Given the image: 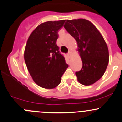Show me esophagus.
Instances as JSON below:
<instances>
[{
  "instance_id": "esophagus-1",
  "label": "esophagus",
  "mask_w": 122,
  "mask_h": 122,
  "mask_svg": "<svg viewBox=\"0 0 122 122\" xmlns=\"http://www.w3.org/2000/svg\"><path fill=\"white\" fill-rule=\"evenodd\" d=\"M72 51L70 50V51H68V55L69 56H71V54H72Z\"/></svg>"
}]
</instances>
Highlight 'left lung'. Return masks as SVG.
Segmentation results:
<instances>
[{
    "label": "left lung",
    "instance_id": "left-lung-1",
    "mask_svg": "<svg viewBox=\"0 0 122 122\" xmlns=\"http://www.w3.org/2000/svg\"><path fill=\"white\" fill-rule=\"evenodd\" d=\"M64 27L78 44L82 68L76 72L78 81L84 86L95 83L105 72L109 54L106 43L97 27L84 19L67 20Z\"/></svg>",
    "mask_w": 122,
    "mask_h": 122
}]
</instances>
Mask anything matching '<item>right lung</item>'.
<instances>
[{
    "label": "right lung",
    "mask_w": 122,
    "mask_h": 122,
    "mask_svg": "<svg viewBox=\"0 0 122 122\" xmlns=\"http://www.w3.org/2000/svg\"><path fill=\"white\" fill-rule=\"evenodd\" d=\"M65 20L48 21L38 25L27 40L24 61L33 81L39 86L52 89L61 83L68 68L56 45L58 31Z\"/></svg>",
    "instance_id": "obj_1"
}]
</instances>
